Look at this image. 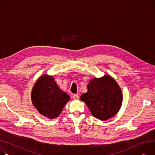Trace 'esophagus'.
I'll use <instances>...</instances> for the list:
<instances>
[{"mask_svg": "<svg viewBox=\"0 0 155 155\" xmlns=\"http://www.w3.org/2000/svg\"><path fill=\"white\" fill-rule=\"evenodd\" d=\"M72 98H73L74 100H78L79 98V96L78 94H73V96H72Z\"/></svg>", "mask_w": 155, "mask_h": 155, "instance_id": "esophagus-1", "label": "esophagus"}]
</instances>
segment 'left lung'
<instances>
[{"label": "left lung", "mask_w": 155, "mask_h": 155, "mask_svg": "<svg viewBox=\"0 0 155 155\" xmlns=\"http://www.w3.org/2000/svg\"><path fill=\"white\" fill-rule=\"evenodd\" d=\"M93 116L106 120L114 116L122 105L123 94L120 87L111 76L104 75L94 78L87 84V92L81 96Z\"/></svg>", "instance_id": "left-lung-1"}]
</instances>
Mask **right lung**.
Here are the masks:
<instances>
[{
  "instance_id": "right-lung-1",
  "label": "right lung",
  "mask_w": 155,
  "mask_h": 155,
  "mask_svg": "<svg viewBox=\"0 0 155 155\" xmlns=\"http://www.w3.org/2000/svg\"><path fill=\"white\" fill-rule=\"evenodd\" d=\"M31 99L39 113L49 119H54L61 114L70 96L59 89L53 76L44 74L34 84Z\"/></svg>"
}]
</instances>
